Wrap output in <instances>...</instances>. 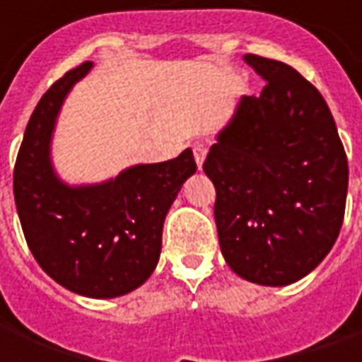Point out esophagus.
<instances>
[{"mask_svg":"<svg viewBox=\"0 0 362 362\" xmlns=\"http://www.w3.org/2000/svg\"><path fill=\"white\" fill-rule=\"evenodd\" d=\"M205 155H207V147L202 145V143H196V145H194V158H196L197 168H202V166H204Z\"/></svg>","mask_w":362,"mask_h":362,"instance_id":"34e87169","label":"esophagus"}]
</instances>
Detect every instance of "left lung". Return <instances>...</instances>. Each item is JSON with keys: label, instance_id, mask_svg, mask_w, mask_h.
<instances>
[{"label": "left lung", "instance_id": "1", "mask_svg": "<svg viewBox=\"0 0 362 362\" xmlns=\"http://www.w3.org/2000/svg\"><path fill=\"white\" fill-rule=\"evenodd\" d=\"M266 79L244 96L204 163L228 267L281 287L326 258L345 215L349 166L320 90L283 62L248 54Z\"/></svg>", "mask_w": 362, "mask_h": 362}]
</instances>
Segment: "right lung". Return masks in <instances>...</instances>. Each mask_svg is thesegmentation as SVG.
Wrapping results in <instances>:
<instances>
[{"mask_svg": "<svg viewBox=\"0 0 362 362\" xmlns=\"http://www.w3.org/2000/svg\"><path fill=\"white\" fill-rule=\"evenodd\" d=\"M90 66L85 62L67 71L36 104L13 170V194L38 266L77 295L112 298L149 279L166 213L197 166L186 149L166 163L132 166L98 186L59 182L50 165L52 129L66 95Z\"/></svg>", "mask_w": 362, "mask_h": 362, "instance_id": "add662e5", "label": "right lung"}]
</instances>
